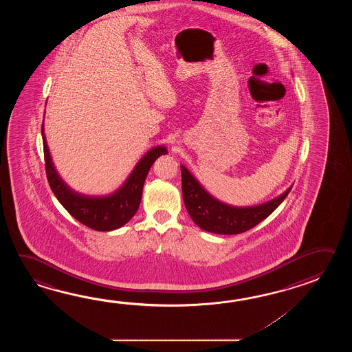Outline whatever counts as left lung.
Segmentation results:
<instances>
[{
  "instance_id": "left-lung-1",
  "label": "left lung",
  "mask_w": 352,
  "mask_h": 352,
  "mask_svg": "<svg viewBox=\"0 0 352 352\" xmlns=\"http://www.w3.org/2000/svg\"><path fill=\"white\" fill-rule=\"evenodd\" d=\"M181 177L184 202L195 224L205 232L223 235L240 234L254 228L277 209L292 188L261 205L234 206L208 192L184 165H181Z\"/></svg>"
}]
</instances>
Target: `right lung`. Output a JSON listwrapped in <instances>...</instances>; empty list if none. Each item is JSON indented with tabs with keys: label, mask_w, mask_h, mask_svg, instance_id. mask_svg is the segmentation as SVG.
Returning <instances> with one entry per match:
<instances>
[{
	"label": "right lung",
	"mask_w": 352,
	"mask_h": 352,
	"mask_svg": "<svg viewBox=\"0 0 352 352\" xmlns=\"http://www.w3.org/2000/svg\"><path fill=\"white\" fill-rule=\"evenodd\" d=\"M44 143L46 177L50 188L72 217L97 232H111L127 224L135 217L142 199L143 185L151 166L160 156L167 153L165 146H156L143 156L123 185L104 196H89L76 192L60 177L46 142L44 122L41 127Z\"/></svg>",
	"instance_id": "obj_1"
}]
</instances>
